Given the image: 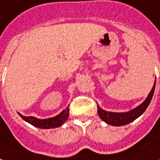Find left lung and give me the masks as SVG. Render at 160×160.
<instances>
[{"mask_svg":"<svg viewBox=\"0 0 160 160\" xmlns=\"http://www.w3.org/2000/svg\"><path fill=\"white\" fill-rule=\"evenodd\" d=\"M155 84L156 80L151 92H149L148 98H146V100L143 102L142 103L140 104L138 107L135 108L134 109L131 110L129 112H125V113H113V112L105 111L98 105V115L104 122H106L108 125H113V126H121V125H127L129 123L134 121L135 119L140 117L144 113V111L147 109V108L148 107L150 102L152 100L153 93H154Z\"/></svg>","mask_w":160,"mask_h":160,"instance_id":"left-lung-1","label":"left lung"}]
</instances>
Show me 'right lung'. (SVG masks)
<instances>
[{"label":"right lung","instance_id":"right-lung-1","mask_svg":"<svg viewBox=\"0 0 160 160\" xmlns=\"http://www.w3.org/2000/svg\"><path fill=\"white\" fill-rule=\"evenodd\" d=\"M20 117L25 120L26 122L31 124L32 125H34L35 127L41 129H52V128H57L59 127L62 125L64 124V122L68 119V114H69V108L68 107L66 108V109L62 110L61 113H59L58 115H57L52 118H49V119H37L35 117L33 116H23L22 114H20Z\"/></svg>","mask_w":160,"mask_h":160}]
</instances>
